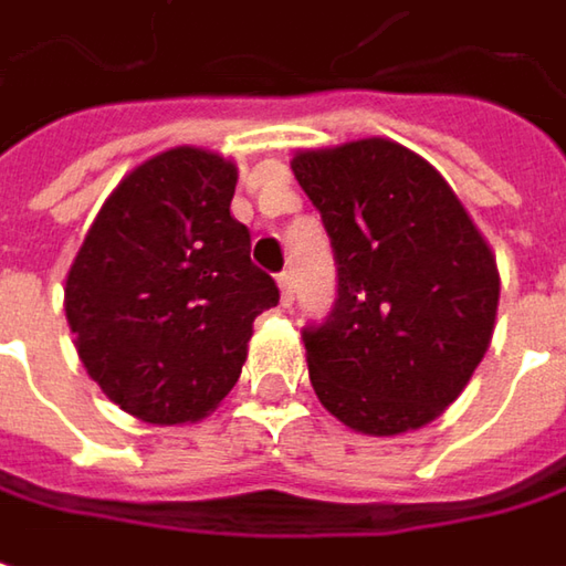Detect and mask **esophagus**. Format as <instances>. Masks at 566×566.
<instances>
[{
	"instance_id": "34e87169",
	"label": "esophagus",
	"mask_w": 566,
	"mask_h": 566,
	"mask_svg": "<svg viewBox=\"0 0 566 566\" xmlns=\"http://www.w3.org/2000/svg\"><path fill=\"white\" fill-rule=\"evenodd\" d=\"M279 287H282V307H291V304H294V275H291V272H282V275H279Z\"/></svg>"
}]
</instances>
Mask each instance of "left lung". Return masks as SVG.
<instances>
[{
	"instance_id": "1",
	"label": "left lung",
	"mask_w": 566,
	"mask_h": 566,
	"mask_svg": "<svg viewBox=\"0 0 566 566\" xmlns=\"http://www.w3.org/2000/svg\"><path fill=\"white\" fill-rule=\"evenodd\" d=\"M291 170L338 265L335 307L304 329L319 402L370 437L424 428L491 345L501 275L488 240L450 184L399 142L297 151Z\"/></svg>"
}]
</instances>
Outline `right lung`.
<instances>
[{
	"mask_svg": "<svg viewBox=\"0 0 566 566\" xmlns=\"http://www.w3.org/2000/svg\"><path fill=\"white\" fill-rule=\"evenodd\" d=\"M237 167L180 145L126 174L65 279V319L87 377L148 424L206 418L234 389L253 319L279 284L231 214Z\"/></svg>",
	"mask_w": 566,
	"mask_h": 566,
	"instance_id": "add662e5",
	"label": "right lung"
}]
</instances>
